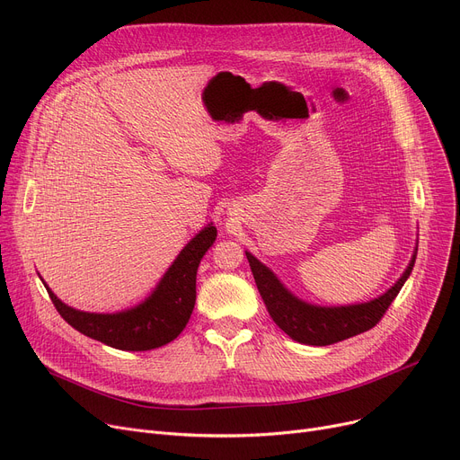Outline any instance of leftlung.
Listing matches in <instances>:
<instances>
[{
	"label": "left lung",
	"mask_w": 460,
	"mask_h": 460,
	"mask_svg": "<svg viewBox=\"0 0 460 460\" xmlns=\"http://www.w3.org/2000/svg\"><path fill=\"white\" fill-rule=\"evenodd\" d=\"M416 255L418 244L401 278L380 296L359 304L319 305L302 300L293 291H288L267 264H262L253 253L246 250L259 295L264 305H267L272 321L296 343L313 347L340 343L352 335L371 330L380 321L388 305L395 300L404 281L412 274Z\"/></svg>",
	"instance_id": "8db88e82"
}]
</instances>
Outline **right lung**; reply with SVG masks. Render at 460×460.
<instances>
[{
	"label": "right lung",
	"instance_id": "add662e5",
	"mask_svg": "<svg viewBox=\"0 0 460 460\" xmlns=\"http://www.w3.org/2000/svg\"><path fill=\"white\" fill-rule=\"evenodd\" d=\"M217 231L210 222L181 250L149 296L139 304L113 311L91 313L61 302L42 279L59 315L80 333L119 350H153L172 343L186 328L196 305V278L203 255Z\"/></svg>",
	"mask_w": 460,
	"mask_h": 460
}]
</instances>
